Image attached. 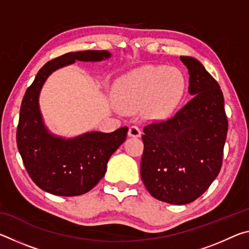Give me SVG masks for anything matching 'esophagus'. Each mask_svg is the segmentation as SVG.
<instances>
[{
  "instance_id": "obj_1",
  "label": "esophagus",
  "mask_w": 249,
  "mask_h": 249,
  "mask_svg": "<svg viewBox=\"0 0 249 249\" xmlns=\"http://www.w3.org/2000/svg\"><path fill=\"white\" fill-rule=\"evenodd\" d=\"M128 136L129 137H141L142 130L137 127V126H130L128 129Z\"/></svg>"
}]
</instances>
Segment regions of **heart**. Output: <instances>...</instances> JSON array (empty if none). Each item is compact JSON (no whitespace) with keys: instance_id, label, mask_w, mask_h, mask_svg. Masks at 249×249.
<instances>
[{"instance_id":"1","label":"heart","mask_w":249,"mask_h":249,"mask_svg":"<svg viewBox=\"0 0 249 249\" xmlns=\"http://www.w3.org/2000/svg\"><path fill=\"white\" fill-rule=\"evenodd\" d=\"M184 91L182 74L176 68L148 66L132 70L113 84L117 108L135 112L141 108L148 119H162L174 111Z\"/></svg>"}]
</instances>
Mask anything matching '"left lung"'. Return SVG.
I'll return each instance as SVG.
<instances>
[{"mask_svg": "<svg viewBox=\"0 0 249 249\" xmlns=\"http://www.w3.org/2000/svg\"><path fill=\"white\" fill-rule=\"evenodd\" d=\"M188 68L192 99L166 122L147 125L141 176L147 190L166 203L197 199L220 172L227 117L216 80L197 59L181 56Z\"/></svg>", "mask_w": 249, "mask_h": 249, "instance_id": "8db88e82", "label": "left lung"}]
</instances>
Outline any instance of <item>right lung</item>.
Returning a JSON list of instances; mask_svg holds the SVG:
<instances>
[{"label": "right lung", "mask_w": 249, "mask_h": 249, "mask_svg": "<svg viewBox=\"0 0 249 249\" xmlns=\"http://www.w3.org/2000/svg\"><path fill=\"white\" fill-rule=\"evenodd\" d=\"M107 50L68 53L48 61L25 92L20 105L16 141L29 177L48 193L75 196L89 192L107 172V161L123 144L127 127L113 133L87 132L72 138L53 134L44 123L39 108L41 88L54 71L75 61H102Z\"/></svg>", "instance_id": "add662e5"}]
</instances>
